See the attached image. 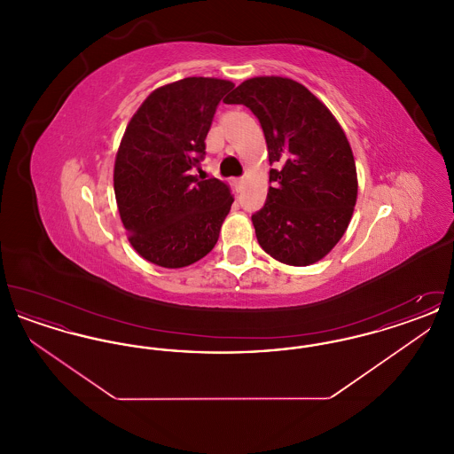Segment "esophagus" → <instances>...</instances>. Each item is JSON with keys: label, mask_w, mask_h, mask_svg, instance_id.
<instances>
[{"label": "esophagus", "mask_w": 454, "mask_h": 454, "mask_svg": "<svg viewBox=\"0 0 454 454\" xmlns=\"http://www.w3.org/2000/svg\"><path fill=\"white\" fill-rule=\"evenodd\" d=\"M243 184H245L243 178H237V180H235V187H237L238 192L243 189Z\"/></svg>", "instance_id": "esophagus-1"}]
</instances>
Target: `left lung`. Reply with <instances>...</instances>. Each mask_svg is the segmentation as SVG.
<instances>
[{
	"label": "left lung",
	"instance_id": "left-lung-1",
	"mask_svg": "<svg viewBox=\"0 0 454 454\" xmlns=\"http://www.w3.org/2000/svg\"><path fill=\"white\" fill-rule=\"evenodd\" d=\"M224 102L257 115L274 165L265 206L252 216L262 250L294 267L324 259L357 200L356 161L339 121L308 88L282 76L245 80Z\"/></svg>",
	"mask_w": 454,
	"mask_h": 454
}]
</instances>
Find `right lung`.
<instances>
[{
    "label": "right lung",
    "instance_id": "add662e5",
    "mask_svg": "<svg viewBox=\"0 0 454 454\" xmlns=\"http://www.w3.org/2000/svg\"><path fill=\"white\" fill-rule=\"evenodd\" d=\"M235 87L191 76L156 88L136 110L114 165V192L132 248L148 262L180 269L216 245L233 194L192 175L206 153L217 104Z\"/></svg>",
    "mask_w": 454,
    "mask_h": 454
}]
</instances>
